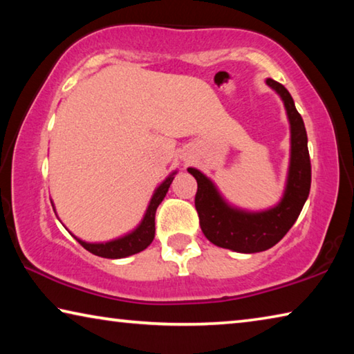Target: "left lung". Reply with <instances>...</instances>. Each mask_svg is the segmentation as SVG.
Listing matches in <instances>:
<instances>
[{"label": "left lung", "mask_w": 354, "mask_h": 354, "mask_svg": "<svg viewBox=\"0 0 354 354\" xmlns=\"http://www.w3.org/2000/svg\"><path fill=\"white\" fill-rule=\"evenodd\" d=\"M283 100L290 123V164L283 198L266 211L250 212L227 205L218 189L200 170L187 169L198 184L195 207L203 234L209 242L237 253H259L277 245L295 223L310 190V159L303 118L287 88L268 77L266 81Z\"/></svg>", "instance_id": "1"}]
</instances>
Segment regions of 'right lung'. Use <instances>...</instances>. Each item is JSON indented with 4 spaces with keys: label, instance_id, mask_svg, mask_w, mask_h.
Wrapping results in <instances>:
<instances>
[{
    "label": "right lung",
    "instance_id": "add662e5",
    "mask_svg": "<svg viewBox=\"0 0 354 354\" xmlns=\"http://www.w3.org/2000/svg\"><path fill=\"white\" fill-rule=\"evenodd\" d=\"M176 171H173L169 178H165V181L159 185L158 189L154 190V194L149 200V205L147 207V212L143 215V218L140 221V225L136 227L134 231H131L129 234L113 239V241L109 242H103V243H91V242H84L81 239L75 237L77 242H80L84 248L87 251H91L92 254L100 256V257H107V259H122V257H128L131 254L140 253V251L145 250L149 243L153 242L154 239V215H156V209L162 203L164 196L169 192L170 184L175 178Z\"/></svg>",
    "mask_w": 354,
    "mask_h": 354
}]
</instances>
